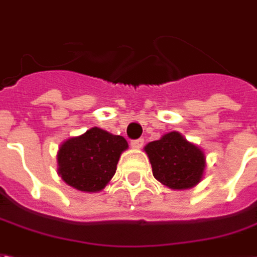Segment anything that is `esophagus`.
<instances>
[{"instance_id":"esophagus-1","label":"esophagus","mask_w":257,"mask_h":257,"mask_svg":"<svg viewBox=\"0 0 257 257\" xmlns=\"http://www.w3.org/2000/svg\"><path fill=\"white\" fill-rule=\"evenodd\" d=\"M142 145H144V140H142V138H138V140H133V141H131V147L137 148V149L142 148Z\"/></svg>"}]
</instances>
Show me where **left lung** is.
Returning a JSON list of instances; mask_svg holds the SVG:
<instances>
[{
  "instance_id": "left-lung-1",
  "label": "left lung",
  "mask_w": 257,
  "mask_h": 257,
  "mask_svg": "<svg viewBox=\"0 0 257 257\" xmlns=\"http://www.w3.org/2000/svg\"><path fill=\"white\" fill-rule=\"evenodd\" d=\"M153 177L171 189H188L200 182L205 157L179 133H168L145 147Z\"/></svg>"
}]
</instances>
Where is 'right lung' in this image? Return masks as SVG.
<instances>
[{
    "label": "right lung",
    "instance_id": "1",
    "mask_svg": "<svg viewBox=\"0 0 257 257\" xmlns=\"http://www.w3.org/2000/svg\"><path fill=\"white\" fill-rule=\"evenodd\" d=\"M127 147L123 137L93 127L60 147L59 175L80 192H100L115 175L119 157Z\"/></svg>",
    "mask_w": 257,
    "mask_h": 257
}]
</instances>
